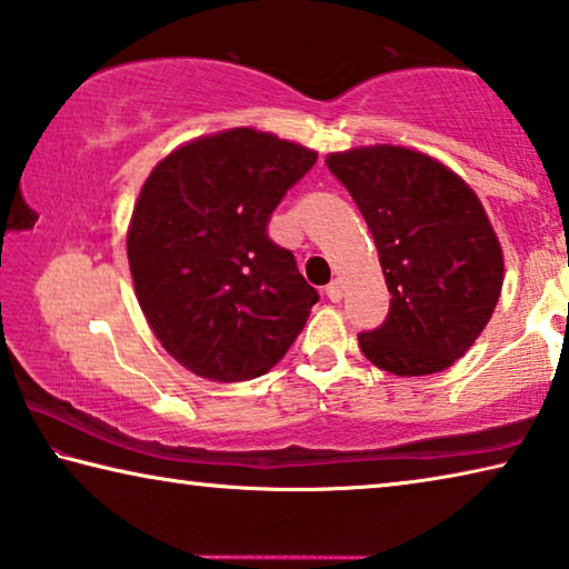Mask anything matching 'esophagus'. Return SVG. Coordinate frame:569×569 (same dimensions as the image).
Segmentation results:
<instances>
[{
    "instance_id": "esophagus-1",
    "label": "esophagus",
    "mask_w": 569,
    "mask_h": 569,
    "mask_svg": "<svg viewBox=\"0 0 569 569\" xmlns=\"http://www.w3.org/2000/svg\"><path fill=\"white\" fill-rule=\"evenodd\" d=\"M326 296H329V301L339 303L341 298H343V286H341V281H331L329 286H326Z\"/></svg>"
}]
</instances>
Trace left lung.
Masks as SVG:
<instances>
[{"label":"left lung","instance_id":"obj_1","mask_svg":"<svg viewBox=\"0 0 569 569\" xmlns=\"http://www.w3.org/2000/svg\"><path fill=\"white\" fill-rule=\"evenodd\" d=\"M351 192L391 293L387 321L359 333L366 359L397 377L445 371L499 301L505 258L465 180L417 150L377 146L326 158Z\"/></svg>","mask_w":569,"mask_h":569}]
</instances>
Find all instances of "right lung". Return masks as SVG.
<instances>
[{
  "mask_svg": "<svg viewBox=\"0 0 569 569\" xmlns=\"http://www.w3.org/2000/svg\"><path fill=\"white\" fill-rule=\"evenodd\" d=\"M316 152L236 128L158 162L140 190L128 261L166 351L210 381H248L283 359L319 291L268 238L283 196Z\"/></svg>",
  "mask_w": 569,
  "mask_h": 569,
  "instance_id": "add662e5",
  "label": "right lung"
}]
</instances>
